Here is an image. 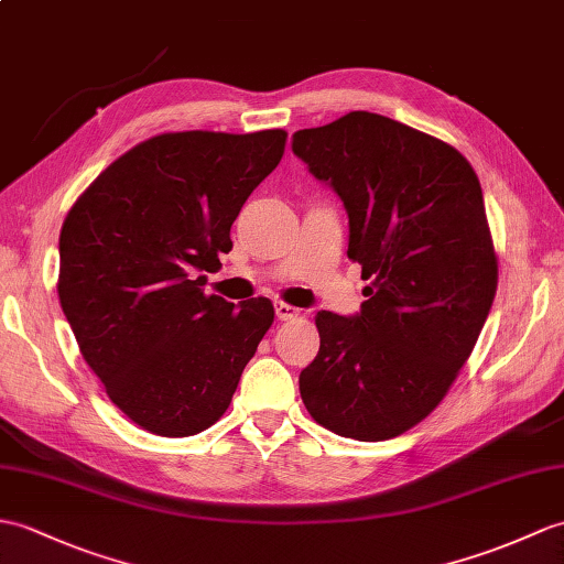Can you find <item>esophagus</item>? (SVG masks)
Wrapping results in <instances>:
<instances>
[{"label": "esophagus", "mask_w": 564, "mask_h": 564, "mask_svg": "<svg viewBox=\"0 0 564 564\" xmlns=\"http://www.w3.org/2000/svg\"><path fill=\"white\" fill-rule=\"evenodd\" d=\"M276 317H279L281 322L297 319V317H300V310L293 307V305H288V303H276Z\"/></svg>", "instance_id": "esophagus-1"}]
</instances>
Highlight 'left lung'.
Instances as JSON below:
<instances>
[{"mask_svg":"<svg viewBox=\"0 0 564 564\" xmlns=\"http://www.w3.org/2000/svg\"><path fill=\"white\" fill-rule=\"evenodd\" d=\"M293 153L348 212L362 267L358 317L317 312L319 352L300 397L322 427L382 442L437 409L497 291V252L476 170L452 143L356 110L300 129Z\"/></svg>","mask_w":564,"mask_h":564,"instance_id":"left-lung-1","label":"left lung"}]
</instances>
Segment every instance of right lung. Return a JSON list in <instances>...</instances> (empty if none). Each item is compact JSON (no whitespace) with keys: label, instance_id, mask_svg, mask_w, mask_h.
<instances>
[{"label":"right lung","instance_id":"add662e5","mask_svg":"<svg viewBox=\"0 0 564 564\" xmlns=\"http://www.w3.org/2000/svg\"><path fill=\"white\" fill-rule=\"evenodd\" d=\"M288 132H167L90 182L62 223L59 303L88 368L129 421L189 437L228 411L273 324L269 297L206 295L230 226Z\"/></svg>","mask_w":564,"mask_h":564}]
</instances>
